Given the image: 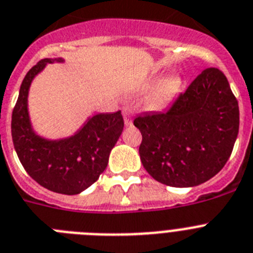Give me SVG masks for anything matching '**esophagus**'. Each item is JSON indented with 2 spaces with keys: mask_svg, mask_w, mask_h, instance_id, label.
Returning <instances> with one entry per match:
<instances>
[{
  "mask_svg": "<svg viewBox=\"0 0 253 253\" xmlns=\"http://www.w3.org/2000/svg\"><path fill=\"white\" fill-rule=\"evenodd\" d=\"M123 115H124L125 125H131V123H133V119H131V109L125 107V109L123 110Z\"/></svg>",
  "mask_w": 253,
  "mask_h": 253,
  "instance_id": "1",
  "label": "esophagus"
}]
</instances>
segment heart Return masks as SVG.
<instances>
[{"instance_id":"1","label":"heart","mask_w":253,"mask_h":253,"mask_svg":"<svg viewBox=\"0 0 253 253\" xmlns=\"http://www.w3.org/2000/svg\"><path fill=\"white\" fill-rule=\"evenodd\" d=\"M180 84H182V81H180L179 77L168 78L155 90V93L150 98L148 106H150L151 109H160V107H163L180 89Z\"/></svg>"}]
</instances>
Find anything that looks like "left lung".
<instances>
[{
    "label": "left lung",
    "instance_id": "left-lung-1",
    "mask_svg": "<svg viewBox=\"0 0 253 253\" xmlns=\"http://www.w3.org/2000/svg\"><path fill=\"white\" fill-rule=\"evenodd\" d=\"M139 156L157 182L194 187L215 176L230 157L239 129L238 101L221 70L198 75L165 112L139 115Z\"/></svg>",
    "mask_w": 253,
    "mask_h": 253
}]
</instances>
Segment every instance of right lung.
<instances>
[{"instance_id": "add662e5", "label": "right lung", "mask_w": 253, "mask_h": 253, "mask_svg": "<svg viewBox=\"0 0 253 253\" xmlns=\"http://www.w3.org/2000/svg\"><path fill=\"white\" fill-rule=\"evenodd\" d=\"M43 59L30 69L21 83L12 111L11 135L21 165L38 184L61 194H78L93 184L106 169L109 155L124 128L120 111L88 119L81 130L65 139L48 141L32 129L28 112L30 83L49 62Z\"/></svg>"}]
</instances>
